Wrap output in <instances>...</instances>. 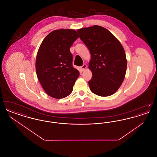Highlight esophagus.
Masks as SVG:
<instances>
[{
  "label": "esophagus",
  "mask_w": 157,
  "mask_h": 157,
  "mask_svg": "<svg viewBox=\"0 0 157 157\" xmlns=\"http://www.w3.org/2000/svg\"><path fill=\"white\" fill-rule=\"evenodd\" d=\"M86 64H83V65H82V67H81V70H82V71H85V69L86 68Z\"/></svg>",
  "instance_id": "obj_1"
}]
</instances>
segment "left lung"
Instances as JSON below:
<instances>
[{
  "instance_id": "1",
  "label": "left lung",
  "mask_w": 157,
  "mask_h": 157,
  "mask_svg": "<svg viewBox=\"0 0 157 157\" xmlns=\"http://www.w3.org/2000/svg\"><path fill=\"white\" fill-rule=\"evenodd\" d=\"M77 32L91 55L90 90L98 96L111 95L119 89L126 74L127 61L122 46L109 30L100 26Z\"/></svg>"
}]
</instances>
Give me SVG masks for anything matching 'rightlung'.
<instances>
[{
  "label": "right lung",
  "mask_w": 157,
  "mask_h": 157,
  "mask_svg": "<svg viewBox=\"0 0 157 157\" xmlns=\"http://www.w3.org/2000/svg\"><path fill=\"white\" fill-rule=\"evenodd\" d=\"M74 29H59L49 33L37 52L36 72L45 92L51 97H67L72 91L79 72L72 65L70 48L78 38Z\"/></svg>",
  "instance_id": "obj_1"
}]
</instances>
